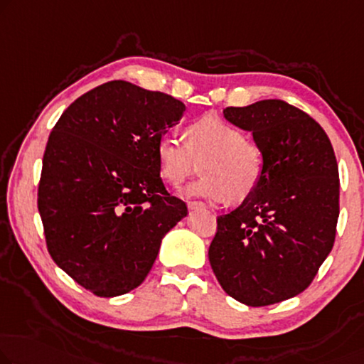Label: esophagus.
Listing matches in <instances>:
<instances>
[{
	"mask_svg": "<svg viewBox=\"0 0 364 364\" xmlns=\"http://www.w3.org/2000/svg\"><path fill=\"white\" fill-rule=\"evenodd\" d=\"M188 208L189 209H200V208H205V204L200 203V200H188Z\"/></svg>",
	"mask_w": 364,
	"mask_h": 364,
	"instance_id": "obj_1",
	"label": "esophagus"
}]
</instances>
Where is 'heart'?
I'll use <instances>...</instances> for the list:
<instances>
[{"instance_id":"obj_1","label":"heart","mask_w":364,"mask_h":364,"mask_svg":"<svg viewBox=\"0 0 364 364\" xmlns=\"http://www.w3.org/2000/svg\"><path fill=\"white\" fill-rule=\"evenodd\" d=\"M184 139L186 144L164 135L156 144L160 175L168 183L180 184L203 164V176L183 189L184 196L240 203L257 191L264 173L263 150L234 124L204 116L186 127Z\"/></svg>"}]
</instances>
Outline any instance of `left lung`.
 <instances>
[{"mask_svg": "<svg viewBox=\"0 0 364 364\" xmlns=\"http://www.w3.org/2000/svg\"><path fill=\"white\" fill-rule=\"evenodd\" d=\"M224 117L252 132L264 173L252 196L217 217L209 263L227 294L252 307L306 289L332 252L340 180L325 130L297 107L263 100L227 107Z\"/></svg>", "mask_w": 364, "mask_h": 364, "instance_id": "obj_1", "label": "left lung"}]
</instances>
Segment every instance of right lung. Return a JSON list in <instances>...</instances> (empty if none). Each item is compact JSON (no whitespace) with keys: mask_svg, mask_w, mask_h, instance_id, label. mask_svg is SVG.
<instances>
[{"mask_svg":"<svg viewBox=\"0 0 364 364\" xmlns=\"http://www.w3.org/2000/svg\"><path fill=\"white\" fill-rule=\"evenodd\" d=\"M184 109L170 95L114 80L73 101L52 129L37 194L47 248L96 296L142 284L164 237L188 215L156 160Z\"/></svg>","mask_w":364,"mask_h":364,"instance_id":"add662e5","label":"right lung"}]
</instances>
